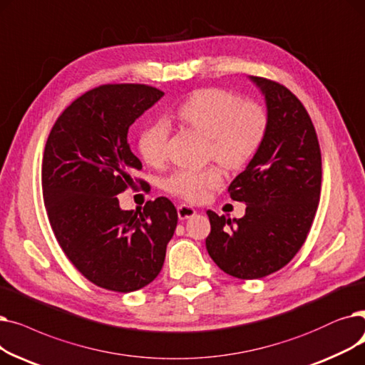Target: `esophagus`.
Returning a JSON list of instances; mask_svg holds the SVG:
<instances>
[{"label":"esophagus","mask_w":365,"mask_h":365,"mask_svg":"<svg viewBox=\"0 0 365 365\" xmlns=\"http://www.w3.org/2000/svg\"><path fill=\"white\" fill-rule=\"evenodd\" d=\"M177 211H178V218L180 220H187V218H192L193 215H196L195 207L188 206V205H180Z\"/></svg>","instance_id":"obj_1"}]
</instances>
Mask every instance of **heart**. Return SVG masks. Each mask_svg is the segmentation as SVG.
Returning a JSON list of instances; mask_svg holds the SVG:
<instances>
[{
	"label": "heart",
	"instance_id": "b5f03b06",
	"mask_svg": "<svg viewBox=\"0 0 365 365\" xmlns=\"http://www.w3.org/2000/svg\"><path fill=\"white\" fill-rule=\"evenodd\" d=\"M178 121L207 140V155L230 170L245 168L262 148L269 115L262 103L240 99L230 91L205 88L195 91L177 110ZM169 125L158 120L138 138V151L148 165H160L166 159ZM222 170L210 166L202 170L180 169L165 181L173 196L188 202L203 200L211 190L221 187Z\"/></svg>",
	"mask_w": 365,
	"mask_h": 365
}]
</instances>
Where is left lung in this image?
<instances>
[{
    "label": "left lung",
    "mask_w": 365,
    "mask_h": 365,
    "mask_svg": "<svg viewBox=\"0 0 365 365\" xmlns=\"http://www.w3.org/2000/svg\"><path fill=\"white\" fill-rule=\"evenodd\" d=\"M262 89L269 115L266 140L247 169L229 185L245 215L230 220L207 211V254L237 279L274 273L303 247L321 196L322 162L314 123L285 86L251 77Z\"/></svg>",
    "instance_id": "obj_1"
}]
</instances>
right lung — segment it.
Wrapping results in <instances>:
<instances>
[{"label": "right lung", "instance_id": "add662e5", "mask_svg": "<svg viewBox=\"0 0 365 365\" xmlns=\"http://www.w3.org/2000/svg\"><path fill=\"white\" fill-rule=\"evenodd\" d=\"M165 93L147 84H102L77 98L47 138L41 185L58 244L92 284L132 292L160 273L177 210L166 197L120 210L117 195L147 184L130 151L133 121Z\"/></svg>", "mask_w": 365, "mask_h": 365}]
</instances>
